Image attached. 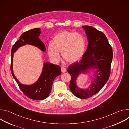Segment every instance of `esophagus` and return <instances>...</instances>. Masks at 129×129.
<instances>
[{
  "label": "esophagus",
  "instance_id": "1",
  "mask_svg": "<svg viewBox=\"0 0 129 129\" xmlns=\"http://www.w3.org/2000/svg\"><path fill=\"white\" fill-rule=\"evenodd\" d=\"M61 71L63 73L65 72L66 71V68L64 66H62L61 67Z\"/></svg>",
  "mask_w": 129,
  "mask_h": 129
}]
</instances>
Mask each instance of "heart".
Returning <instances> with one entry per match:
<instances>
[{
    "mask_svg": "<svg viewBox=\"0 0 129 129\" xmlns=\"http://www.w3.org/2000/svg\"><path fill=\"white\" fill-rule=\"evenodd\" d=\"M86 48V39L79 33L62 31L55 36L51 43L48 45L49 57L54 61L60 60L59 51L63 59L69 63L79 61L84 55Z\"/></svg>",
    "mask_w": 129,
    "mask_h": 129,
    "instance_id": "heart-1",
    "label": "heart"
}]
</instances>
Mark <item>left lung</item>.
I'll return each mask as SVG.
<instances>
[{
    "label": "left lung",
    "mask_w": 129,
    "mask_h": 129,
    "mask_svg": "<svg viewBox=\"0 0 129 129\" xmlns=\"http://www.w3.org/2000/svg\"><path fill=\"white\" fill-rule=\"evenodd\" d=\"M87 36L88 45L82 59L70 64L67 72L71 76L69 88L76 96L82 99L89 98L96 94L107 82L111 73V65L113 58L111 46L105 35L95 28L84 25ZM90 68L97 69L95 79L89 89H80L76 85V79L81 72Z\"/></svg>",
    "instance_id": "1"
}]
</instances>
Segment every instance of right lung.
I'll use <instances>...</instances> for the list:
<instances>
[{"label":"right lung","mask_w":129,"mask_h":129,"mask_svg":"<svg viewBox=\"0 0 129 129\" xmlns=\"http://www.w3.org/2000/svg\"><path fill=\"white\" fill-rule=\"evenodd\" d=\"M41 33L40 28H34L23 33L20 39L13 45L11 50V71L22 92L28 98L34 100H43L47 98L51 90L53 80L56 77L61 74V68L58 65L44 63L42 72L38 80L31 85L21 84L14 75L13 71V59L14 53L18 48L25 44H30L46 51V48L42 41L39 38Z\"/></svg>","instance_id":"add662e5"}]
</instances>
